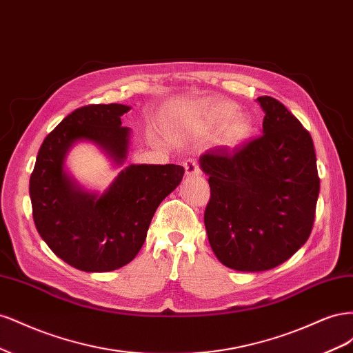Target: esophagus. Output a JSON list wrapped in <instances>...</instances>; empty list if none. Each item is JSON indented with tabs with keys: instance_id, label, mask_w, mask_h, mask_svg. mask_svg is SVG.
<instances>
[{
	"instance_id": "obj_1",
	"label": "esophagus",
	"mask_w": 353,
	"mask_h": 353,
	"mask_svg": "<svg viewBox=\"0 0 353 353\" xmlns=\"http://www.w3.org/2000/svg\"><path fill=\"white\" fill-rule=\"evenodd\" d=\"M184 168H185V175L187 176H199L201 174V170L197 165V162L194 159H188L184 162Z\"/></svg>"
}]
</instances>
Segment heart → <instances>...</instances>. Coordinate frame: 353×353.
Wrapping results in <instances>:
<instances>
[{
    "label": "heart",
    "instance_id": "1",
    "mask_svg": "<svg viewBox=\"0 0 353 353\" xmlns=\"http://www.w3.org/2000/svg\"><path fill=\"white\" fill-rule=\"evenodd\" d=\"M236 110V104L230 101L205 103L191 121V130L197 135H206L221 125L218 143L230 150L237 148L250 138L252 121L248 114Z\"/></svg>",
    "mask_w": 353,
    "mask_h": 353
}]
</instances>
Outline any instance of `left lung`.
<instances>
[{"label": "left lung", "instance_id": "obj_1", "mask_svg": "<svg viewBox=\"0 0 353 353\" xmlns=\"http://www.w3.org/2000/svg\"><path fill=\"white\" fill-rule=\"evenodd\" d=\"M256 101L265 113L262 135L199 159L210 185V248L221 263L244 272L272 270L302 248L319 194L311 134L279 100Z\"/></svg>", "mask_w": 353, "mask_h": 353}]
</instances>
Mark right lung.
I'll return each mask as SVG.
<instances>
[{
  "mask_svg": "<svg viewBox=\"0 0 353 353\" xmlns=\"http://www.w3.org/2000/svg\"><path fill=\"white\" fill-rule=\"evenodd\" d=\"M125 104H91L68 114L42 143L29 181L35 227L60 259L85 272H109L143 248L156 209L183 181L179 165H128L103 193L82 187L68 170L74 144L97 145L114 166L130 153Z\"/></svg>",
  "mask_w": 353,
  "mask_h": 353,
  "instance_id": "add662e5",
  "label": "right lung"
}]
</instances>
